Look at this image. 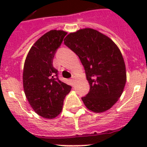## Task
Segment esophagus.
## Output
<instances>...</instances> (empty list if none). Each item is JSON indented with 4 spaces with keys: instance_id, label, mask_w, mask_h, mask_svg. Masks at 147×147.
I'll return each mask as SVG.
<instances>
[{
    "instance_id": "34e87169",
    "label": "esophagus",
    "mask_w": 147,
    "mask_h": 147,
    "mask_svg": "<svg viewBox=\"0 0 147 147\" xmlns=\"http://www.w3.org/2000/svg\"><path fill=\"white\" fill-rule=\"evenodd\" d=\"M75 80H76V77H75L74 76H72V79H71V82H74L75 81Z\"/></svg>"
}]
</instances>
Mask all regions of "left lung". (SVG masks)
Returning <instances> with one entry per match:
<instances>
[{"mask_svg": "<svg viewBox=\"0 0 147 147\" xmlns=\"http://www.w3.org/2000/svg\"><path fill=\"white\" fill-rule=\"evenodd\" d=\"M64 43L85 67L90 91L82 100L86 107L95 113L108 110L121 97L127 80L121 51L107 36L90 28L70 33Z\"/></svg>", "mask_w": 147, "mask_h": 147, "instance_id": "left-lung-1", "label": "left lung"}]
</instances>
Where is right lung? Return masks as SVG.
<instances>
[{
    "instance_id": "add662e5",
    "label": "right lung",
    "mask_w": 147,
    "mask_h": 147,
    "mask_svg": "<svg viewBox=\"0 0 147 147\" xmlns=\"http://www.w3.org/2000/svg\"><path fill=\"white\" fill-rule=\"evenodd\" d=\"M67 32L51 30L35 42L26 58L23 74V89L34 112L45 119H54L61 113L65 97L71 87L58 78L53 66L56 51Z\"/></svg>"
}]
</instances>
